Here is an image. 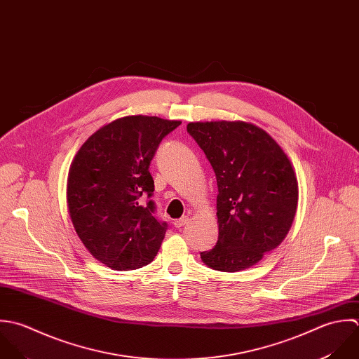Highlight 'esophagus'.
I'll return each instance as SVG.
<instances>
[{"mask_svg":"<svg viewBox=\"0 0 359 359\" xmlns=\"http://www.w3.org/2000/svg\"><path fill=\"white\" fill-rule=\"evenodd\" d=\"M188 222H189V217H188V216H184V217L175 220V222H174V226H175L177 229H182Z\"/></svg>","mask_w":359,"mask_h":359,"instance_id":"obj_1","label":"esophagus"}]
</instances>
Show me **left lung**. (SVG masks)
<instances>
[{"mask_svg":"<svg viewBox=\"0 0 359 359\" xmlns=\"http://www.w3.org/2000/svg\"><path fill=\"white\" fill-rule=\"evenodd\" d=\"M217 180L219 239L202 262L220 271L255 266L287 237L298 208V180L283 147L243 121L187 126Z\"/></svg>","mask_w":359,"mask_h":359,"instance_id":"8db88e82","label":"left lung"}]
</instances>
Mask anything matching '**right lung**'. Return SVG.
Returning a JSON list of instances; mask_svg holds the SVG:
<instances>
[{"label":"right lung","instance_id":"right-lung-1","mask_svg":"<svg viewBox=\"0 0 359 359\" xmlns=\"http://www.w3.org/2000/svg\"><path fill=\"white\" fill-rule=\"evenodd\" d=\"M181 121L128 116L90 135L75 154L67 203L78 237L93 257L114 270H135L157 255L167 226L154 216L150 161Z\"/></svg>","mask_w":359,"mask_h":359}]
</instances>
